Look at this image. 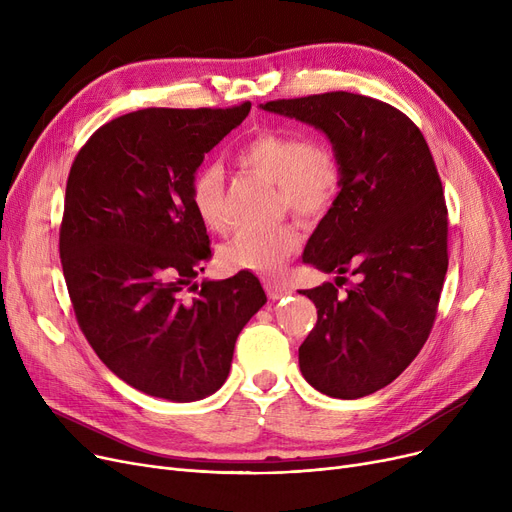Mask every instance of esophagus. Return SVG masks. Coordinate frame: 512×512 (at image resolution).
I'll use <instances>...</instances> for the list:
<instances>
[{"instance_id": "1", "label": "esophagus", "mask_w": 512, "mask_h": 512, "mask_svg": "<svg viewBox=\"0 0 512 512\" xmlns=\"http://www.w3.org/2000/svg\"><path fill=\"white\" fill-rule=\"evenodd\" d=\"M265 290H267V297L272 301L284 299L288 294H292V288L288 284H280V282H265Z\"/></svg>"}]
</instances>
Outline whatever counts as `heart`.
<instances>
[{
  "label": "heart",
  "instance_id": "obj_1",
  "mask_svg": "<svg viewBox=\"0 0 512 512\" xmlns=\"http://www.w3.org/2000/svg\"><path fill=\"white\" fill-rule=\"evenodd\" d=\"M240 168L255 172L278 186V203L301 220L324 215L340 191L336 157L311 145L303 134L267 128L236 153ZM188 197L199 220L213 232L228 228L224 211V176L218 166L197 170ZM299 247V234L290 224L267 230L242 228L220 247L218 261L228 272L278 274Z\"/></svg>",
  "mask_w": 512,
  "mask_h": 512
}]
</instances>
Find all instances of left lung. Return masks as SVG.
<instances>
[{"label": "left lung", "mask_w": 512, "mask_h": 512, "mask_svg": "<svg viewBox=\"0 0 512 512\" xmlns=\"http://www.w3.org/2000/svg\"><path fill=\"white\" fill-rule=\"evenodd\" d=\"M261 110L324 132L340 191L303 253L336 274L303 290L317 324L299 348L303 378L355 400L394 382L434 326L448 270L442 182L421 130L396 107L346 91L278 99ZM358 276L344 293L343 274Z\"/></svg>", "instance_id": "left-lung-1"}]
</instances>
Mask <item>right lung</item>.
<instances>
[{"label":"right lung","instance_id":"add662e5","mask_svg":"<svg viewBox=\"0 0 512 512\" xmlns=\"http://www.w3.org/2000/svg\"><path fill=\"white\" fill-rule=\"evenodd\" d=\"M251 112L147 107L103 124L66 184L60 257L78 326L105 367L149 396L195 402L226 382L234 344L267 303L251 272L203 280L209 236L188 186Z\"/></svg>","mask_w":512,"mask_h":512}]
</instances>
